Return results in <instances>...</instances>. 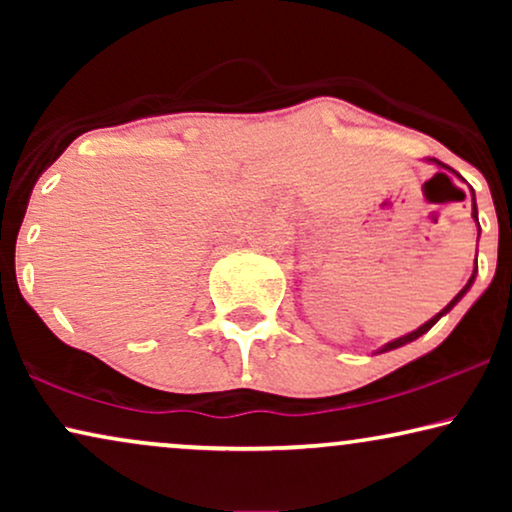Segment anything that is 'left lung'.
I'll return each instance as SVG.
<instances>
[{
	"label": "left lung",
	"mask_w": 512,
	"mask_h": 512,
	"mask_svg": "<svg viewBox=\"0 0 512 512\" xmlns=\"http://www.w3.org/2000/svg\"><path fill=\"white\" fill-rule=\"evenodd\" d=\"M426 160H429V163H433V165H436V167H440V170H447V167H445L443 163H440V160H436V158H426ZM471 216H473V221H475V223H478V205H475V193H473V212H471ZM478 237H480V223H478ZM475 275H478V258H475V270H473V275H471V279H468V282H466V286H464V289H461V291L457 293V296H454V298L450 300V303H447V305L443 307V310H440V312L436 314V317H431L429 321H426V324H422V326H419V328H417V331H412V333H408V335H401V338H396V340H391V342H387V345H382L380 349H377V352H375V354H384V352H391V349H398V347L408 345V342H412V340L422 338V335H424L426 331H429V328H431V326H436V321H438L440 317H445V314H447V312H450V310H452V307H454V305H457V303H459V300H461V298H464L468 291H471V286H473V282H475Z\"/></svg>",
	"instance_id": "obj_1"
}]
</instances>
